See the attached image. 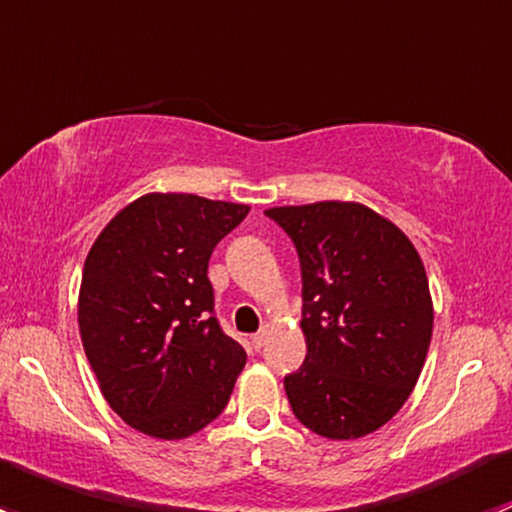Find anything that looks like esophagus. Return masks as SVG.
<instances>
[{
	"instance_id": "esophagus-1",
	"label": "esophagus",
	"mask_w": 512,
	"mask_h": 512,
	"mask_svg": "<svg viewBox=\"0 0 512 512\" xmlns=\"http://www.w3.org/2000/svg\"><path fill=\"white\" fill-rule=\"evenodd\" d=\"M267 334H270V329H267V327H262L260 332H257V334H252V347H255V349H262V347H265V342H267Z\"/></svg>"
}]
</instances>
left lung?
I'll return each instance as SVG.
<instances>
[{
  "instance_id": "left-lung-1",
  "label": "left lung",
  "mask_w": 512,
  "mask_h": 512,
  "mask_svg": "<svg viewBox=\"0 0 512 512\" xmlns=\"http://www.w3.org/2000/svg\"><path fill=\"white\" fill-rule=\"evenodd\" d=\"M302 267L307 356L285 376L302 426L334 441L394 418L414 391L433 332L428 277L394 223L359 203L272 208Z\"/></svg>"
}]
</instances>
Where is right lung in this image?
Here are the masks:
<instances>
[{"label":"right lung","instance_id":"1","mask_svg":"<svg viewBox=\"0 0 512 512\" xmlns=\"http://www.w3.org/2000/svg\"><path fill=\"white\" fill-rule=\"evenodd\" d=\"M247 213V205L151 193L91 247L81 342L108 406L128 426L173 441L223 414L247 354L215 317L208 262Z\"/></svg>","mask_w":512,"mask_h":512}]
</instances>
